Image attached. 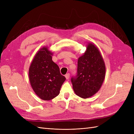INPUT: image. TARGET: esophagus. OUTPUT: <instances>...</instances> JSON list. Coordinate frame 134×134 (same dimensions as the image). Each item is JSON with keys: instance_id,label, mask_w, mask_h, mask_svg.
<instances>
[{"instance_id": "34e87169", "label": "esophagus", "mask_w": 134, "mask_h": 134, "mask_svg": "<svg viewBox=\"0 0 134 134\" xmlns=\"http://www.w3.org/2000/svg\"><path fill=\"white\" fill-rule=\"evenodd\" d=\"M65 78L66 79H69L70 78V74L69 73H68L65 75Z\"/></svg>"}]
</instances>
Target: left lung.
Returning a JSON list of instances; mask_svg holds the SVG:
<instances>
[{
	"mask_svg": "<svg viewBox=\"0 0 134 134\" xmlns=\"http://www.w3.org/2000/svg\"><path fill=\"white\" fill-rule=\"evenodd\" d=\"M105 73L106 67L99 51L90 43L84 55L78 59L76 75L71 78L76 94L87 98L96 94L103 82Z\"/></svg>",
	"mask_w": 134,
	"mask_h": 134,
	"instance_id": "1",
	"label": "left lung"
}]
</instances>
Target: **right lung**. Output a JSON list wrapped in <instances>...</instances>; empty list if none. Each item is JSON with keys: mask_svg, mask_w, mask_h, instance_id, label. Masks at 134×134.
<instances>
[{"mask_svg": "<svg viewBox=\"0 0 134 134\" xmlns=\"http://www.w3.org/2000/svg\"><path fill=\"white\" fill-rule=\"evenodd\" d=\"M52 54L46 47L40 50L29 69V78L33 90L40 98L49 100L59 95L66 78L60 74L58 65L52 60Z\"/></svg>", "mask_w": 134, "mask_h": 134, "instance_id": "obj_1", "label": "right lung"}]
</instances>
